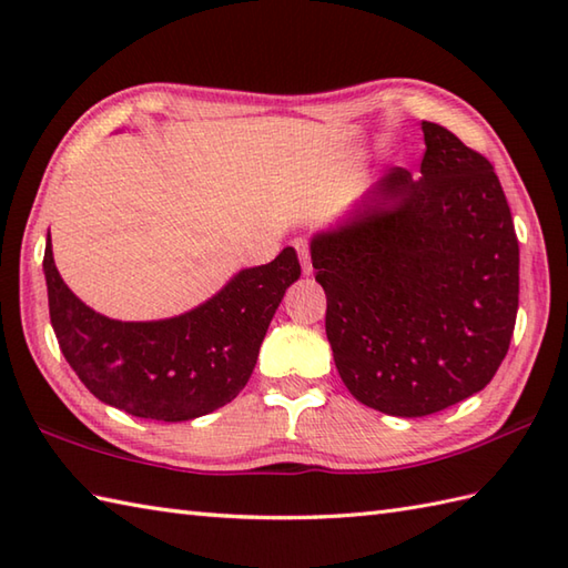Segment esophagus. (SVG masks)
I'll use <instances>...</instances> for the list:
<instances>
[{"label": "esophagus", "instance_id": "1", "mask_svg": "<svg viewBox=\"0 0 568 568\" xmlns=\"http://www.w3.org/2000/svg\"><path fill=\"white\" fill-rule=\"evenodd\" d=\"M295 248H297V253H300V263H303V273H305V275H312V261H310L307 241L297 239V241H295Z\"/></svg>", "mask_w": 568, "mask_h": 568}]
</instances>
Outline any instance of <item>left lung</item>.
<instances>
[{
  "label": "left lung",
  "instance_id": "obj_1",
  "mask_svg": "<svg viewBox=\"0 0 568 568\" xmlns=\"http://www.w3.org/2000/svg\"><path fill=\"white\" fill-rule=\"evenodd\" d=\"M419 178L390 168L310 241L327 339L358 403L425 417L484 390L513 339L520 246L500 180L422 122Z\"/></svg>",
  "mask_w": 568,
  "mask_h": 568
}]
</instances>
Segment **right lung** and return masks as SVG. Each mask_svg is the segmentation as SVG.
Returning a JSON list of instances; mask_svg holds the SVG:
<instances>
[{
    "mask_svg": "<svg viewBox=\"0 0 568 568\" xmlns=\"http://www.w3.org/2000/svg\"><path fill=\"white\" fill-rule=\"evenodd\" d=\"M43 273L55 339L84 388L134 417L185 422L244 390L300 261L287 246L271 263L229 277L202 305L153 322L112 320L84 305L55 268L51 232Z\"/></svg>",
    "mask_w": 568,
    "mask_h": 568,
    "instance_id": "right-lung-1",
    "label": "right lung"
}]
</instances>
